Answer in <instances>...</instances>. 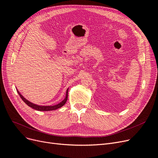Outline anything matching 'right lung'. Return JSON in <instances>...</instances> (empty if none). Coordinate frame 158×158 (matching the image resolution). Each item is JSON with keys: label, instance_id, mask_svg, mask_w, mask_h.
<instances>
[{"label": "right lung", "instance_id": "obj_1", "mask_svg": "<svg viewBox=\"0 0 158 158\" xmlns=\"http://www.w3.org/2000/svg\"><path fill=\"white\" fill-rule=\"evenodd\" d=\"M17 93H18L19 96L21 97V98L22 99V100L24 102L27 106H28L29 107H32V109L37 110H41V111H49V110H56L58 108H60L61 107H62L64 104L66 103L67 100H68V89L66 90V98H64V100L61 102L60 103H59L57 105H55V106H38V105L34 104L31 102H30L29 101H28L27 100L23 97L18 90H17Z\"/></svg>", "mask_w": 158, "mask_h": 158}]
</instances>
